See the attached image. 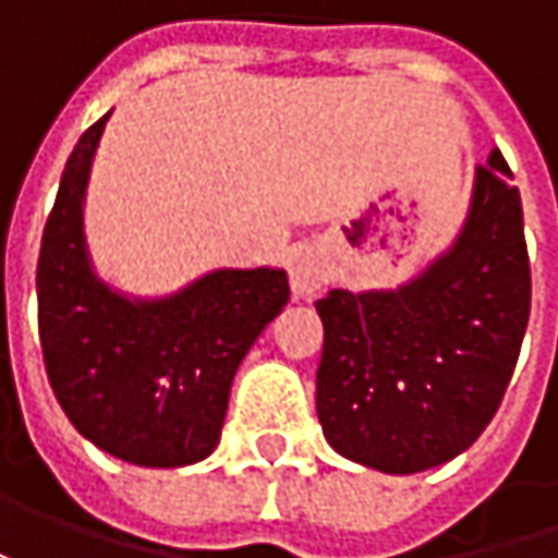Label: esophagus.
<instances>
[{"label": "esophagus", "instance_id": "1", "mask_svg": "<svg viewBox=\"0 0 558 558\" xmlns=\"http://www.w3.org/2000/svg\"><path fill=\"white\" fill-rule=\"evenodd\" d=\"M289 279L294 298H313L329 279V264H326V257L316 247H301L291 257Z\"/></svg>", "mask_w": 558, "mask_h": 558}]
</instances>
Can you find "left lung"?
Segmentation results:
<instances>
[{
    "mask_svg": "<svg viewBox=\"0 0 558 558\" xmlns=\"http://www.w3.org/2000/svg\"><path fill=\"white\" fill-rule=\"evenodd\" d=\"M500 148L475 167L453 245L397 289L316 301V416L341 457L413 475L469 450L494 418L531 313L519 189Z\"/></svg>",
    "mask_w": 558,
    "mask_h": 558,
    "instance_id": "obj_1",
    "label": "left lung"
}]
</instances>
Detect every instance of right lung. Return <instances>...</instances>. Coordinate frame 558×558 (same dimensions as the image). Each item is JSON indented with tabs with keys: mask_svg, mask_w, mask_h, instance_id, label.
<instances>
[{
	"mask_svg": "<svg viewBox=\"0 0 558 558\" xmlns=\"http://www.w3.org/2000/svg\"><path fill=\"white\" fill-rule=\"evenodd\" d=\"M108 118L74 145L43 229L39 344L54 397L83 438L133 465L180 469L220 444L232 378L289 304V276L279 267H220L161 298L108 286L83 232Z\"/></svg>",
	"mask_w": 558,
	"mask_h": 558,
	"instance_id": "add662e5",
	"label": "right lung"
}]
</instances>
